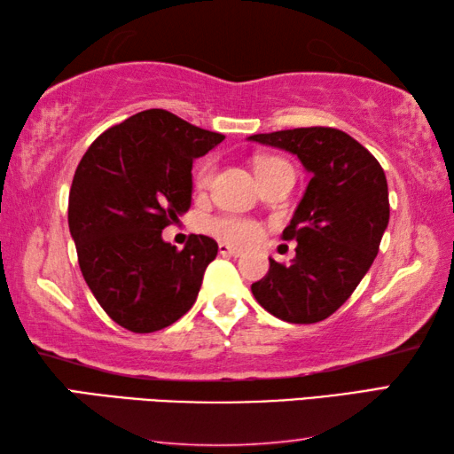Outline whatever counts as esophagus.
Wrapping results in <instances>:
<instances>
[{"label": "esophagus", "mask_w": 454, "mask_h": 454, "mask_svg": "<svg viewBox=\"0 0 454 454\" xmlns=\"http://www.w3.org/2000/svg\"><path fill=\"white\" fill-rule=\"evenodd\" d=\"M218 252H220L222 256H234V258L242 256V250H238V248H234V246H230L226 242H220L218 244Z\"/></svg>", "instance_id": "1"}]
</instances>
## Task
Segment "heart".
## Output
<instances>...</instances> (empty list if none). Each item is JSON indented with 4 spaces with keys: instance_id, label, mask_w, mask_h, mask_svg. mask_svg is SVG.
Instances as JSON below:
<instances>
[{
    "instance_id": "obj_1",
    "label": "heart",
    "mask_w": 454,
    "mask_h": 454,
    "mask_svg": "<svg viewBox=\"0 0 454 454\" xmlns=\"http://www.w3.org/2000/svg\"><path fill=\"white\" fill-rule=\"evenodd\" d=\"M272 160L274 158L262 160L260 164L272 162ZM210 176H212V164H204L196 174V186L198 188L208 186ZM202 228H204V232L216 236L218 240L236 244V246L254 244L260 238V234H262V230H260V226L254 220L238 218V216H210L202 222Z\"/></svg>"
}]
</instances>
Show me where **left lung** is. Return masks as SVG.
Instances as JSON below:
<instances>
[{"mask_svg": "<svg viewBox=\"0 0 454 454\" xmlns=\"http://www.w3.org/2000/svg\"><path fill=\"white\" fill-rule=\"evenodd\" d=\"M301 160L310 182L284 240H296L290 264L270 258V270L252 284V294L276 318L312 325L348 301L372 266L390 206L387 176L355 137L334 128H294L254 134Z\"/></svg>", "mask_w": 454, "mask_h": 454, "instance_id": "8db88e82", "label": "left lung"}]
</instances>
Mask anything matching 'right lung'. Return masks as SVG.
Here are the masks:
<instances>
[{
    "label": "right lung",
    "mask_w": 454,
    "mask_h": 454,
    "mask_svg": "<svg viewBox=\"0 0 454 454\" xmlns=\"http://www.w3.org/2000/svg\"><path fill=\"white\" fill-rule=\"evenodd\" d=\"M222 140L166 110H144L83 153L67 224L91 294L120 326L156 333L196 302L218 244L192 234L176 250L162 230L190 210L192 162Z\"/></svg>",
    "instance_id": "obj_1"
}]
</instances>
